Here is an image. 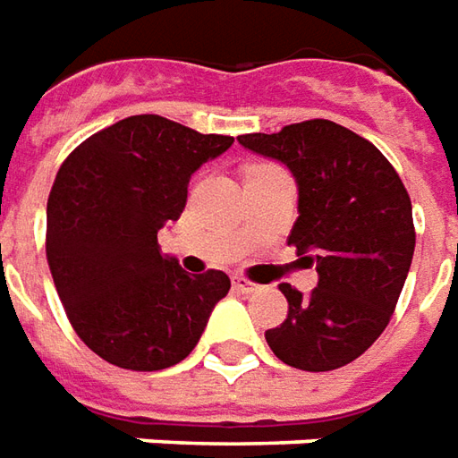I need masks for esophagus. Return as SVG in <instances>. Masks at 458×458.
Here are the masks:
<instances>
[{
  "mask_svg": "<svg viewBox=\"0 0 458 458\" xmlns=\"http://www.w3.org/2000/svg\"><path fill=\"white\" fill-rule=\"evenodd\" d=\"M234 289L236 292H242V294H259L264 286H261V284L249 282L244 276H234Z\"/></svg>",
  "mask_w": 458,
  "mask_h": 458,
  "instance_id": "esophagus-1",
  "label": "esophagus"
}]
</instances>
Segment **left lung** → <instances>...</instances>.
Wrapping results in <instances>:
<instances>
[{
	"mask_svg": "<svg viewBox=\"0 0 458 458\" xmlns=\"http://www.w3.org/2000/svg\"><path fill=\"white\" fill-rule=\"evenodd\" d=\"M239 144L292 169L299 216L286 242L319 274L311 294L279 284L289 311L267 344L301 371L346 367L379 339L402 294L416 244L409 191L369 139L329 119Z\"/></svg>",
	"mask_w": 458,
	"mask_h": 458,
	"instance_id": "1",
	"label": "left lung"
}]
</instances>
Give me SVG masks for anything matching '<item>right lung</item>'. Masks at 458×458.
Here are the masks:
<instances>
[{
    "mask_svg": "<svg viewBox=\"0 0 458 458\" xmlns=\"http://www.w3.org/2000/svg\"><path fill=\"white\" fill-rule=\"evenodd\" d=\"M234 137L137 114L84 139L47 201V261L69 324L97 356L159 371L191 354L229 276H189L157 232L176 222L191 174Z\"/></svg>",
    "mask_w": 458,
    "mask_h": 458,
    "instance_id": "add662e5",
    "label": "right lung"
}]
</instances>
